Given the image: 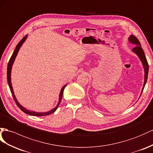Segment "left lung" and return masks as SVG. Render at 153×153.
Returning a JSON list of instances; mask_svg holds the SVG:
<instances>
[{"instance_id": "left-lung-1", "label": "left lung", "mask_w": 153, "mask_h": 153, "mask_svg": "<svg viewBox=\"0 0 153 153\" xmlns=\"http://www.w3.org/2000/svg\"><path fill=\"white\" fill-rule=\"evenodd\" d=\"M128 40L131 43H132V44L136 45L134 48H133L132 49V52H134V53H136L137 55V56H138L140 61L142 62L143 67L144 68V72H145L144 73V83H143V88L142 90V92H141V94H140V96H141V95H142V93L143 92V90L144 88L145 85H146L147 80V76H148V72H149L148 62L146 59V56H145L143 50L142 48V47H141L140 42L138 40V39H137L135 36H133V35H131L130 37H128Z\"/></svg>"}]
</instances>
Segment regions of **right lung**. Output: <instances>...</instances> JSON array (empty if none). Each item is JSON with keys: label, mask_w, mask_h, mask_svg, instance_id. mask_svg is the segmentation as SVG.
<instances>
[{"label": "right lung", "mask_w": 153, "mask_h": 153, "mask_svg": "<svg viewBox=\"0 0 153 153\" xmlns=\"http://www.w3.org/2000/svg\"><path fill=\"white\" fill-rule=\"evenodd\" d=\"M27 37H28V35H26V36L25 37H24L22 38V40L19 42L18 43V45H17L16 48H15L14 52L12 54V56H11L10 59L9 61V62L8 64H7V83H8V85H9V87L10 88V91H11V94H12L13 96V100L15 101V102L16 103L17 106L19 107V108L21 109V110L22 111H23L24 112H25L26 114H29V115H32V116H46V115H49L50 114H52V113H53V112L56 111L57 110V108L59 106V105L61 101V99H62V94H63V91H64V89L65 88V87L66 85H67V84L64 85L63 87H62L61 91H60V93H59V102L57 105V106L52 108V110H50L48 112H35V111H31L30 110H28V109L26 108L25 107H22V105L19 103V101H17L16 97H15V94H14V92H13V87H12V85H11V69H12V66H13V62L15 61V58H16L17 56V53L19 52V50H20L21 47L22 46V44L25 42V41L26 40Z\"/></svg>", "instance_id": "1"}]
</instances>
